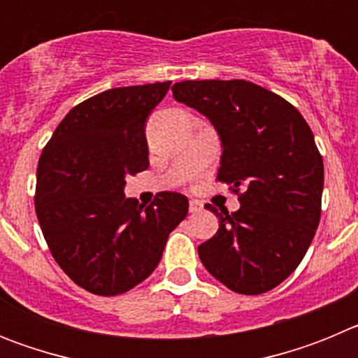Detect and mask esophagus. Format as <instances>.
Returning a JSON list of instances; mask_svg holds the SVG:
<instances>
[{"label":"esophagus","mask_w":358,"mask_h":358,"mask_svg":"<svg viewBox=\"0 0 358 358\" xmlns=\"http://www.w3.org/2000/svg\"><path fill=\"white\" fill-rule=\"evenodd\" d=\"M202 202L199 201H189V213H199V211H202Z\"/></svg>","instance_id":"34e87169"}]
</instances>
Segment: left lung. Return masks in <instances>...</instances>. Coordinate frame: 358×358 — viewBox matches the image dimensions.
<instances>
[{
	"instance_id": "8db88e82",
	"label": "left lung",
	"mask_w": 358,
	"mask_h": 358,
	"mask_svg": "<svg viewBox=\"0 0 358 358\" xmlns=\"http://www.w3.org/2000/svg\"><path fill=\"white\" fill-rule=\"evenodd\" d=\"M177 102L206 116L222 141L217 181L238 195L240 210L218 213V231L199 245L208 273L233 292L258 296L285 281L321 220L324 166L301 113L248 80H185Z\"/></svg>"
}]
</instances>
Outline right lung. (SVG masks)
Returning <instances> with one entry per match:
<instances>
[{
  "label": "right lung",
  "instance_id": "obj_1",
  "mask_svg": "<svg viewBox=\"0 0 358 358\" xmlns=\"http://www.w3.org/2000/svg\"><path fill=\"white\" fill-rule=\"evenodd\" d=\"M172 82L115 87L73 107L43 148L36 213L50 252L78 287L118 296L157 267L188 199L161 192L143 208L125 177L148 166L145 120Z\"/></svg>",
  "mask_w": 358,
  "mask_h": 358
}]
</instances>
